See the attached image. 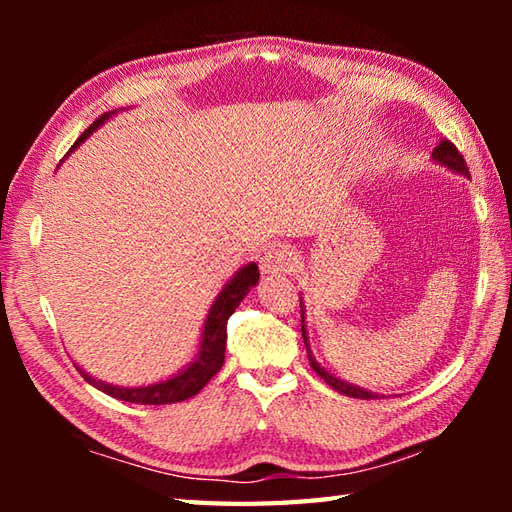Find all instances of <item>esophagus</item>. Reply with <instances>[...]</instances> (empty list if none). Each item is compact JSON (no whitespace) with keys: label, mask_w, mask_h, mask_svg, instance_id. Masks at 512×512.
<instances>
[{"label":"esophagus","mask_w":512,"mask_h":512,"mask_svg":"<svg viewBox=\"0 0 512 512\" xmlns=\"http://www.w3.org/2000/svg\"><path fill=\"white\" fill-rule=\"evenodd\" d=\"M298 264V255L293 253L291 248H284V246H273L268 248L266 253L259 257V268H262V273L271 275V273H291L293 268Z\"/></svg>","instance_id":"34e87169"}]
</instances>
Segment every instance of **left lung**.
<instances>
[{
    "label": "left lung",
    "mask_w": 512,
    "mask_h": 512,
    "mask_svg": "<svg viewBox=\"0 0 512 512\" xmlns=\"http://www.w3.org/2000/svg\"><path fill=\"white\" fill-rule=\"evenodd\" d=\"M431 158L436 160L438 164H445L447 169H452V171H456V173H461V176H467L470 178V169H467V164H465V160H463V155L458 153V149L456 146L449 142V140H443L440 142L436 149H433V153H431ZM300 309H302V302H300ZM302 339H305V345H307V354H309V363H311V368L316 370V375L318 377H323L325 379V384H329L334 388V391H339L341 395H348V397H357V400H377V393H370V391H366V388H359V386H352V384H348V381H343V379H339V377H334V375H329V372L320 366V363L311 357V350H309V343H307V332H305V316H302Z\"/></svg>",
    "instance_id": "left-lung-1"
}]
</instances>
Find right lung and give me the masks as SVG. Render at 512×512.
I'll return each instance as SVG.
<instances>
[{
  "label": "right lung",
  "instance_id": "right-lung-1",
  "mask_svg": "<svg viewBox=\"0 0 512 512\" xmlns=\"http://www.w3.org/2000/svg\"><path fill=\"white\" fill-rule=\"evenodd\" d=\"M112 112H103V115L94 121V124L85 131L72 149H76L83 140H88L92 131L106 121ZM259 280V268L255 262H250L248 266L241 268V271L232 277V280L225 284L223 291L216 296L214 305L210 309V314L205 318V327H203V341H201V350H198V357L189 363V366L178 372L176 377L158 381V384L151 386H137V388H124V386H112L106 384V381H99L90 377L88 372H83L79 368L81 375L85 377L88 384L94 388H99L110 397H117V400L124 402H133V404H176L189 400L194 397L198 391H203L207 381H210L216 372L221 370L223 359H225V341H228V318L235 314V309L239 307V302L246 298V293L250 287H255Z\"/></svg>",
  "mask_w": 512,
  "mask_h": 512
}]
</instances>
